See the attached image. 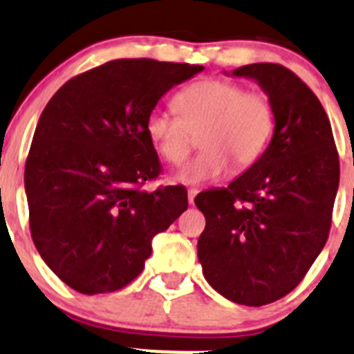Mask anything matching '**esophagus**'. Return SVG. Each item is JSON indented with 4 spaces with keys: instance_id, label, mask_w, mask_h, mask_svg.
<instances>
[{
    "instance_id": "obj_1",
    "label": "esophagus",
    "mask_w": 354,
    "mask_h": 354,
    "mask_svg": "<svg viewBox=\"0 0 354 354\" xmlns=\"http://www.w3.org/2000/svg\"><path fill=\"white\" fill-rule=\"evenodd\" d=\"M198 194V189H189L187 191V200H189V205L194 203V196Z\"/></svg>"
}]
</instances>
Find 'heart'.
<instances>
[{"label": "heart", "instance_id": "obj_1", "mask_svg": "<svg viewBox=\"0 0 354 354\" xmlns=\"http://www.w3.org/2000/svg\"><path fill=\"white\" fill-rule=\"evenodd\" d=\"M179 116L153 109L146 118V132L165 161L180 165L194 147L196 160L183 168L180 180L203 184L230 170L250 168L268 147L274 130V107L264 92L245 90L227 78H205L175 95Z\"/></svg>", "mask_w": 354, "mask_h": 354}]
</instances>
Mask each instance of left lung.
Wrapping results in <instances>:
<instances>
[{"label": "left lung", "mask_w": 354, "mask_h": 354, "mask_svg": "<svg viewBox=\"0 0 354 354\" xmlns=\"http://www.w3.org/2000/svg\"><path fill=\"white\" fill-rule=\"evenodd\" d=\"M259 82L274 107V136L261 158L222 189L194 198L205 215L198 259L225 299L264 306L302 281L330 233L339 153L313 90L280 64L233 71Z\"/></svg>", "instance_id": "left-lung-1"}]
</instances>
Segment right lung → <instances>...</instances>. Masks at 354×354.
Segmentation results:
<instances>
[{
	"mask_svg": "<svg viewBox=\"0 0 354 354\" xmlns=\"http://www.w3.org/2000/svg\"><path fill=\"white\" fill-rule=\"evenodd\" d=\"M203 66L118 59L64 83L39 116L26 160L29 230L43 261L80 294L120 290L151 240L187 208L184 186H142L161 163L146 132L158 100Z\"/></svg>",
	"mask_w": 354,
	"mask_h": 354,
	"instance_id": "obj_1",
	"label": "right lung"
}]
</instances>
